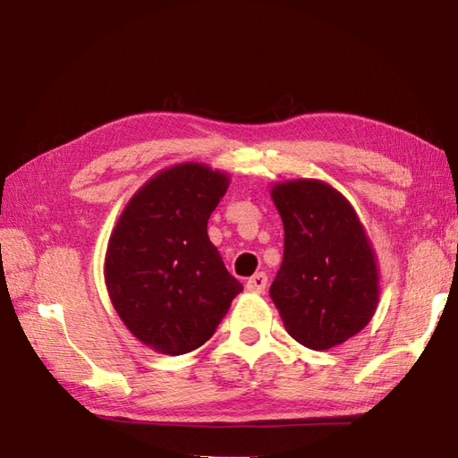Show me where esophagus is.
<instances>
[{
  "instance_id": "1",
  "label": "esophagus",
  "mask_w": 458,
  "mask_h": 458,
  "mask_svg": "<svg viewBox=\"0 0 458 458\" xmlns=\"http://www.w3.org/2000/svg\"><path fill=\"white\" fill-rule=\"evenodd\" d=\"M267 283H268V276L265 273H257L249 278L245 286L250 293H263L267 288Z\"/></svg>"
}]
</instances>
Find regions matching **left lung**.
I'll return each instance as SVG.
<instances>
[{
	"label": "left lung",
	"instance_id": "left-lung-1",
	"mask_svg": "<svg viewBox=\"0 0 458 458\" xmlns=\"http://www.w3.org/2000/svg\"><path fill=\"white\" fill-rule=\"evenodd\" d=\"M284 255L270 298L286 332L310 350L340 346L376 314L379 273L358 213L320 180L275 183Z\"/></svg>",
	"mask_w": 458,
	"mask_h": 458
}]
</instances>
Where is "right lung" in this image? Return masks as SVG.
<instances>
[{
	"label": "right lung",
	"instance_id": "add662e5",
	"mask_svg": "<svg viewBox=\"0 0 458 458\" xmlns=\"http://www.w3.org/2000/svg\"><path fill=\"white\" fill-rule=\"evenodd\" d=\"M229 175L177 164L140 188L112 231L105 281L136 338L167 356L203 346L242 284L223 265L208 221Z\"/></svg>",
	"mask_w": 458,
	"mask_h": 458
}]
</instances>
